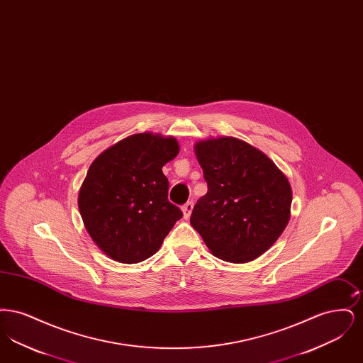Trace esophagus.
<instances>
[{"label":"esophagus","instance_id":"34e87169","mask_svg":"<svg viewBox=\"0 0 363 363\" xmlns=\"http://www.w3.org/2000/svg\"><path fill=\"white\" fill-rule=\"evenodd\" d=\"M191 211H193V201H188L186 204L182 206V212H184V218H185V219L189 218Z\"/></svg>","mask_w":363,"mask_h":363}]
</instances>
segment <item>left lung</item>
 I'll use <instances>...</instances> for the list:
<instances>
[{"label":"left lung","instance_id":"obj_1","mask_svg":"<svg viewBox=\"0 0 363 363\" xmlns=\"http://www.w3.org/2000/svg\"><path fill=\"white\" fill-rule=\"evenodd\" d=\"M208 191L190 225L218 259L249 262L265 253L290 220L293 191L277 164L235 138L196 143Z\"/></svg>","mask_w":363,"mask_h":363}]
</instances>
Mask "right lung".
Here are the masks:
<instances>
[{
    "mask_svg": "<svg viewBox=\"0 0 363 363\" xmlns=\"http://www.w3.org/2000/svg\"><path fill=\"white\" fill-rule=\"evenodd\" d=\"M179 152L174 138L138 133L98 156L79 191L88 234L104 253L123 264L154 256L182 211L167 199L162 167Z\"/></svg>",
    "mask_w": 363,
    "mask_h": 363,
    "instance_id": "obj_1",
    "label": "right lung"
}]
</instances>
